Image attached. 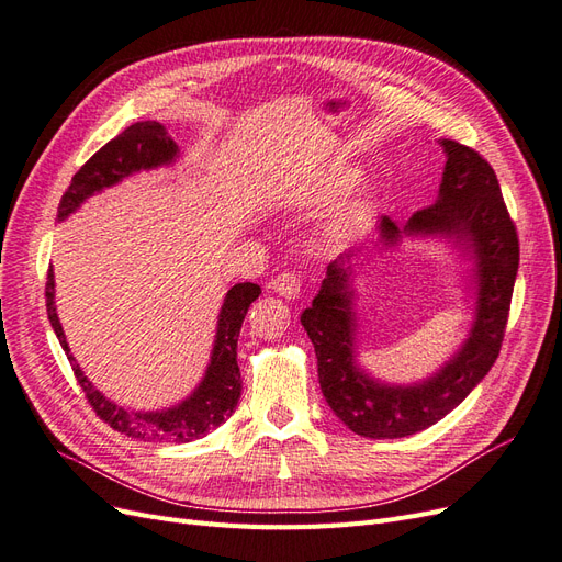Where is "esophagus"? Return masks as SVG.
<instances>
[{
  "label": "esophagus",
  "instance_id": "obj_1",
  "mask_svg": "<svg viewBox=\"0 0 562 562\" xmlns=\"http://www.w3.org/2000/svg\"><path fill=\"white\" fill-rule=\"evenodd\" d=\"M270 286L276 289V294H280L284 299H296L301 294V280L294 273H289V270L280 273L273 282H270Z\"/></svg>",
  "mask_w": 562,
  "mask_h": 562
}]
</instances>
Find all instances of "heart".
I'll return each mask as SVG.
<instances>
[{
	"label": "heart",
	"mask_w": 562,
	"mask_h": 562,
	"mask_svg": "<svg viewBox=\"0 0 562 562\" xmlns=\"http://www.w3.org/2000/svg\"><path fill=\"white\" fill-rule=\"evenodd\" d=\"M355 182H357V172L355 170H338V172H334L329 177L327 193L329 195H340V193H346Z\"/></svg>",
	"instance_id": "1"
}]
</instances>
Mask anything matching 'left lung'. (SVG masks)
Masks as SVG:
<instances>
[{
  "instance_id": "left-lung-1",
  "label": "left lung",
  "mask_w": 562,
  "mask_h": 562,
  "mask_svg": "<svg viewBox=\"0 0 562 562\" xmlns=\"http://www.w3.org/2000/svg\"><path fill=\"white\" fill-rule=\"evenodd\" d=\"M441 147L446 168L437 203L415 212L402 231L387 216L378 228L385 247H394L402 235H439L472 251L476 311L462 348L437 373L413 385H385L361 369L350 289V259L359 249L327 266L313 305L301 315L315 346L324 400L359 437L402 439L439 423L487 375L504 340L518 273L516 226L491 162L456 139H441Z\"/></svg>"
}]
</instances>
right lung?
I'll list each match as a JSON object with an SVG mask.
<instances>
[{
  "label": "right lung",
  "mask_w": 562,
  "mask_h": 562,
  "mask_svg": "<svg viewBox=\"0 0 562 562\" xmlns=\"http://www.w3.org/2000/svg\"><path fill=\"white\" fill-rule=\"evenodd\" d=\"M177 156L179 147L158 121L133 123L131 128H125L112 142H106L98 154L90 156L81 170L71 177V184L60 198L58 222L67 220L93 193L119 184L123 177H131L133 172L170 166ZM53 286H56V280H53V268H48L46 311L50 327L60 340L71 371L77 375V383L86 392L88 404L100 415V420L133 439L189 443L203 439L207 431L216 429L222 423H226V418H231V413L238 406L243 390L238 369V336L249 305L261 294L259 284L240 282L228 289L220 311V319H216L214 348L201 385L182 404L166 411H128L110 402L100 390L93 387V383H90L77 364V359L69 355L63 324L56 313V289Z\"/></svg>",
  "instance_id": "add662e5"
}]
</instances>
